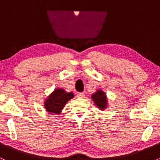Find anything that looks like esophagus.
<instances>
[{
	"instance_id": "34e87169",
	"label": "esophagus",
	"mask_w": 160,
	"mask_h": 160,
	"mask_svg": "<svg viewBox=\"0 0 160 160\" xmlns=\"http://www.w3.org/2000/svg\"><path fill=\"white\" fill-rule=\"evenodd\" d=\"M84 96H85V94L83 93H77V98H84Z\"/></svg>"
}]
</instances>
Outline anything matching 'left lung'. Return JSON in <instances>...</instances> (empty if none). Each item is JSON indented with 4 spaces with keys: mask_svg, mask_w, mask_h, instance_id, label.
<instances>
[{
    "mask_svg": "<svg viewBox=\"0 0 160 160\" xmlns=\"http://www.w3.org/2000/svg\"><path fill=\"white\" fill-rule=\"evenodd\" d=\"M91 99L93 100L95 105L100 110L104 111L105 109H107L108 106L107 95H106L105 92L103 91L101 89L97 90V91L91 95Z\"/></svg>",
    "mask_w": 160,
    "mask_h": 160,
    "instance_id": "obj_1",
    "label": "left lung"
}]
</instances>
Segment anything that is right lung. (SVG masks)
Listing matches in <instances>:
<instances>
[{
	"mask_svg": "<svg viewBox=\"0 0 160 160\" xmlns=\"http://www.w3.org/2000/svg\"><path fill=\"white\" fill-rule=\"evenodd\" d=\"M73 97L72 92H67L63 88H56L45 100V109L50 114H60L66 104Z\"/></svg>",
	"mask_w": 160,
	"mask_h": 160,
	"instance_id": "obj_1",
	"label": "right lung"
}]
</instances>
